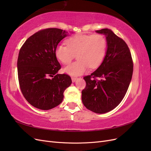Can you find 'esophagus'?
Returning <instances> with one entry per match:
<instances>
[{"instance_id":"obj_1","label":"esophagus","mask_w":151,"mask_h":151,"mask_svg":"<svg viewBox=\"0 0 151 151\" xmlns=\"http://www.w3.org/2000/svg\"><path fill=\"white\" fill-rule=\"evenodd\" d=\"M71 79H72V83H74V82H76V80H77V77H71Z\"/></svg>"}]
</instances>
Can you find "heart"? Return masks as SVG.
<instances>
[{
    "label": "heart",
    "mask_w": 151,
    "mask_h": 151,
    "mask_svg": "<svg viewBox=\"0 0 151 151\" xmlns=\"http://www.w3.org/2000/svg\"><path fill=\"white\" fill-rule=\"evenodd\" d=\"M66 43L67 46L58 45L55 55L63 64H68L76 55L77 60L63 70L71 76L83 74L89 67H98L106 55V40L101 34L76 35L68 38Z\"/></svg>",
    "instance_id": "obj_1"
}]
</instances>
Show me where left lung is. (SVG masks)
Segmentation results:
<instances>
[{"label":"left lung","mask_w":151,"mask_h":151,"mask_svg":"<svg viewBox=\"0 0 151 151\" xmlns=\"http://www.w3.org/2000/svg\"><path fill=\"white\" fill-rule=\"evenodd\" d=\"M106 37L107 50L100 66L84 77L86 86L82 101L96 113L110 111L119 104L129 88L133 74V61L127 43L109 29L96 31Z\"/></svg>","instance_id":"left-lung-1"}]
</instances>
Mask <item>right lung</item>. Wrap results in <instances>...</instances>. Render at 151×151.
<instances>
[{
  "label": "right lung",
  "instance_id": "obj_1",
  "mask_svg": "<svg viewBox=\"0 0 151 151\" xmlns=\"http://www.w3.org/2000/svg\"><path fill=\"white\" fill-rule=\"evenodd\" d=\"M67 31L58 28L41 30L27 39L17 58L18 79L21 92L32 106L48 110L60 104L63 92L72 80L67 74H58L61 66L55 49Z\"/></svg>",
  "mask_w": 151,
  "mask_h": 151
}]
</instances>
